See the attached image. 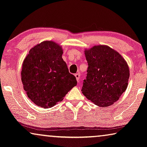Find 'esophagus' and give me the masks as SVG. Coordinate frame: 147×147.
<instances>
[{
	"mask_svg": "<svg viewBox=\"0 0 147 147\" xmlns=\"http://www.w3.org/2000/svg\"><path fill=\"white\" fill-rule=\"evenodd\" d=\"M74 76H75V77L76 78V80H77V82H79V80H80V74H79L78 73H77V74H74Z\"/></svg>",
	"mask_w": 147,
	"mask_h": 147,
	"instance_id": "1",
	"label": "esophagus"
}]
</instances>
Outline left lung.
Segmentation results:
<instances>
[{"mask_svg": "<svg viewBox=\"0 0 147 147\" xmlns=\"http://www.w3.org/2000/svg\"><path fill=\"white\" fill-rule=\"evenodd\" d=\"M88 67L82 94L99 107H109L126 90L129 69L116 51L107 46H95L85 50Z\"/></svg>", "mask_w": 147, "mask_h": 147, "instance_id": "8db88e82", "label": "left lung"}]
</instances>
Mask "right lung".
Masks as SVG:
<instances>
[{
    "instance_id": "obj_1",
    "label": "right lung",
    "mask_w": 147,
    "mask_h": 147,
    "mask_svg": "<svg viewBox=\"0 0 147 147\" xmlns=\"http://www.w3.org/2000/svg\"><path fill=\"white\" fill-rule=\"evenodd\" d=\"M62 54L61 46L44 41L31 49L23 61L21 73L23 88L37 106L45 109L55 106L77 84Z\"/></svg>"
}]
</instances>
